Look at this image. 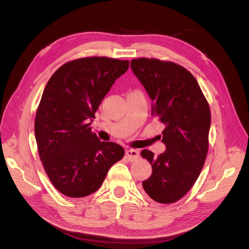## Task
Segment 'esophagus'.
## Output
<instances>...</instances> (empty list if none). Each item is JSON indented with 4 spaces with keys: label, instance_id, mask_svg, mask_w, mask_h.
Here are the masks:
<instances>
[{
    "label": "esophagus",
    "instance_id": "1",
    "mask_svg": "<svg viewBox=\"0 0 249 249\" xmlns=\"http://www.w3.org/2000/svg\"><path fill=\"white\" fill-rule=\"evenodd\" d=\"M125 155H126L127 160L133 162L135 160H137L139 153H138V150H136V149H127L125 152Z\"/></svg>",
    "mask_w": 249,
    "mask_h": 249
}]
</instances>
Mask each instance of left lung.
<instances>
[{
  "mask_svg": "<svg viewBox=\"0 0 249 249\" xmlns=\"http://www.w3.org/2000/svg\"><path fill=\"white\" fill-rule=\"evenodd\" d=\"M136 77L152 99V115L164 124L166 150L158 157L143 149L153 167L142 187L153 200L168 205L179 200L196 182L209 149L211 112L193 74L182 65L156 58L131 61Z\"/></svg>",
  "mask_w": 249,
  "mask_h": 249,
  "instance_id": "8db88e82",
  "label": "left lung"
}]
</instances>
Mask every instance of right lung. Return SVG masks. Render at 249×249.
Masks as SVG:
<instances>
[{
    "mask_svg": "<svg viewBox=\"0 0 249 249\" xmlns=\"http://www.w3.org/2000/svg\"><path fill=\"white\" fill-rule=\"evenodd\" d=\"M129 64L109 57L74 59L60 66L43 90L34 123L37 148L51 183L67 197L94 193L124 156L116 143L97 139L90 124Z\"/></svg>",
    "mask_w": 249,
    "mask_h": 249,
    "instance_id": "right-lung-1",
    "label": "right lung"
}]
</instances>
